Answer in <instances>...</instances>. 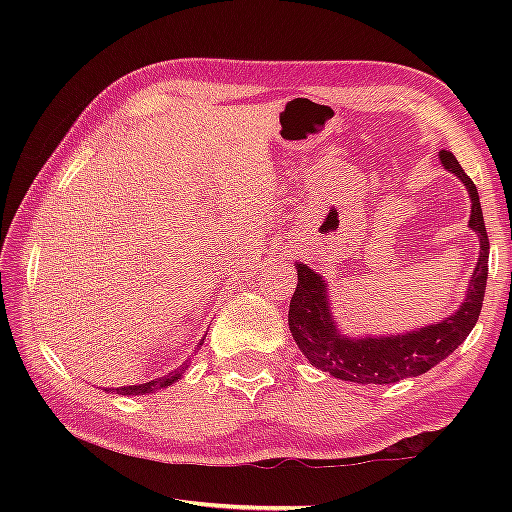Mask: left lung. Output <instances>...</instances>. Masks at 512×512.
<instances>
[{
  "instance_id": "1",
  "label": "left lung",
  "mask_w": 512,
  "mask_h": 512,
  "mask_svg": "<svg viewBox=\"0 0 512 512\" xmlns=\"http://www.w3.org/2000/svg\"><path fill=\"white\" fill-rule=\"evenodd\" d=\"M440 164L465 185L470 194V228L479 237V259L467 284L465 300L452 316L413 329L386 336H348L332 316V302L325 277L296 262L298 287L289 305V329L300 352L318 370L354 384H395L406 377H418L436 363L447 359L461 345L479 320L485 282H488L490 241L485 232L479 192L472 178L463 171L454 153L440 151Z\"/></svg>"
}]
</instances>
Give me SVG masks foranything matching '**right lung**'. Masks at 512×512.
Segmentation results:
<instances>
[{
	"label": "right lung",
	"instance_id": "right-lung-1",
	"mask_svg": "<svg viewBox=\"0 0 512 512\" xmlns=\"http://www.w3.org/2000/svg\"><path fill=\"white\" fill-rule=\"evenodd\" d=\"M203 341H205V339H201V343H198V345H203ZM187 368H189V363H183V366H180V368L171 370L169 375L158 377V379H153V381H146V384L106 388V391H112V393H117V395H146V393H155V391H160V388H167V386H171V384H176V381L185 375Z\"/></svg>",
	"mask_w": 512,
	"mask_h": 512
}]
</instances>
